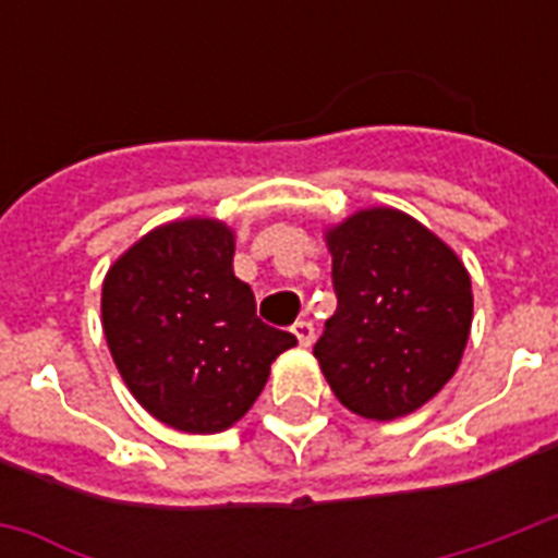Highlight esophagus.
Wrapping results in <instances>:
<instances>
[{
  "mask_svg": "<svg viewBox=\"0 0 558 558\" xmlns=\"http://www.w3.org/2000/svg\"><path fill=\"white\" fill-rule=\"evenodd\" d=\"M292 332H295V339H298V344H301V348H310V344H313L315 330H313V324H310V322H298L295 327H292Z\"/></svg>",
  "mask_w": 558,
  "mask_h": 558,
  "instance_id": "esophagus-1",
  "label": "esophagus"
}]
</instances>
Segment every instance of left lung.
Masks as SVG:
<instances>
[{
    "mask_svg": "<svg viewBox=\"0 0 558 558\" xmlns=\"http://www.w3.org/2000/svg\"><path fill=\"white\" fill-rule=\"evenodd\" d=\"M339 306L315 359L353 414H414L454 376L472 330V278L454 248L397 208H362L324 231Z\"/></svg>",
    "mask_w": 558,
    "mask_h": 558,
    "instance_id": "8db88e82",
    "label": "left lung"
}]
</instances>
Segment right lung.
Returning <instances> with one entry per match:
<instances>
[{
    "label": "right lung",
    "mask_w": 558,
    "mask_h": 558,
    "mask_svg": "<svg viewBox=\"0 0 558 558\" xmlns=\"http://www.w3.org/2000/svg\"><path fill=\"white\" fill-rule=\"evenodd\" d=\"M109 353L138 405L185 434L226 432L260 397L292 332L263 324L234 275V231L187 217L153 228L100 289Z\"/></svg>",
    "instance_id": "obj_1"
}]
</instances>
